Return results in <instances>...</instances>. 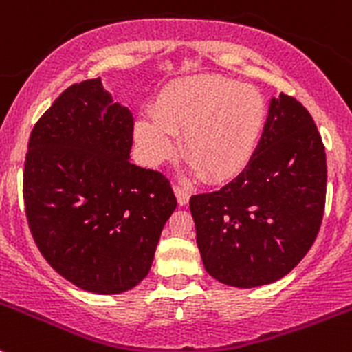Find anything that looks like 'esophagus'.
I'll use <instances>...</instances> for the list:
<instances>
[{"mask_svg": "<svg viewBox=\"0 0 352 352\" xmlns=\"http://www.w3.org/2000/svg\"><path fill=\"white\" fill-rule=\"evenodd\" d=\"M173 192H175V197H177V201H179L180 206H186V204L189 203V197H190L189 190H186L184 187L175 186L173 187Z\"/></svg>", "mask_w": 352, "mask_h": 352, "instance_id": "1", "label": "esophagus"}]
</instances>
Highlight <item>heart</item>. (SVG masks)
<instances>
[{
    "mask_svg": "<svg viewBox=\"0 0 352 352\" xmlns=\"http://www.w3.org/2000/svg\"><path fill=\"white\" fill-rule=\"evenodd\" d=\"M153 118H139L134 138L142 160L158 166L177 153L206 182L237 177L251 162L261 138L267 107L261 93L248 84L197 75L166 85L151 107Z\"/></svg>",
    "mask_w": 352,
    "mask_h": 352,
    "instance_id": "heart-1",
    "label": "heart"
}]
</instances>
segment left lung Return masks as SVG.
<instances>
[{
	"mask_svg": "<svg viewBox=\"0 0 352 352\" xmlns=\"http://www.w3.org/2000/svg\"><path fill=\"white\" fill-rule=\"evenodd\" d=\"M325 194V146L313 117L296 98H272L248 166L189 201L206 272L242 289L277 282L315 242Z\"/></svg>",
	"mask_w": 352,
	"mask_h": 352,
	"instance_id": "obj_1",
	"label": "left lung"
}]
</instances>
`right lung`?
Segmentation results:
<instances>
[{
  "instance_id": "1",
  "label": "right lung",
  "mask_w": 352,
  "mask_h": 352,
  "mask_svg": "<svg viewBox=\"0 0 352 352\" xmlns=\"http://www.w3.org/2000/svg\"><path fill=\"white\" fill-rule=\"evenodd\" d=\"M134 118L101 78L70 85L30 132L23 203L51 267L94 294H120L149 274L177 208L170 180L131 163Z\"/></svg>"
}]
</instances>
